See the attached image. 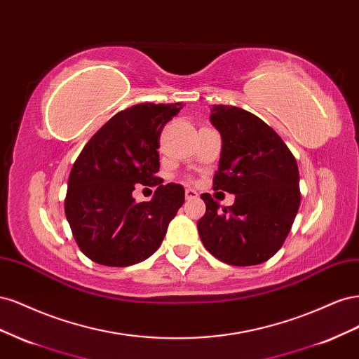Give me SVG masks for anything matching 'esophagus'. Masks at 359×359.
<instances>
[{
    "label": "esophagus",
    "instance_id": "obj_1",
    "mask_svg": "<svg viewBox=\"0 0 359 359\" xmlns=\"http://www.w3.org/2000/svg\"><path fill=\"white\" fill-rule=\"evenodd\" d=\"M198 198V191L193 190V189H186V199L191 201V199H196Z\"/></svg>",
    "mask_w": 359,
    "mask_h": 359
}]
</instances>
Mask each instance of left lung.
I'll return each mask as SVG.
<instances>
[{"mask_svg": "<svg viewBox=\"0 0 359 359\" xmlns=\"http://www.w3.org/2000/svg\"><path fill=\"white\" fill-rule=\"evenodd\" d=\"M210 119L222 136L212 189L235 194V202L220 206L210 193L201 194L206 205L198 222L201 240L224 264L259 265L278 252L297 217V160L283 139L252 112L214 104Z\"/></svg>", "mask_w": 359, "mask_h": 359, "instance_id": "obj_1", "label": "left lung"}]
</instances>
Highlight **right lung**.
I'll return each instance as SVG.
<instances>
[{
    "instance_id": "right-lung-1",
    "label": "right lung",
    "mask_w": 359,
    "mask_h": 359,
    "mask_svg": "<svg viewBox=\"0 0 359 359\" xmlns=\"http://www.w3.org/2000/svg\"><path fill=\"white\" fill-rule=\"evenodd\" d=\"M182 103H142L118 112L83 147L72 168L67 222L82 253L106 266L142 262L160 247L184 203L180 184L156 177L158 137ZM136 183L157 187L149 203L131 196Z\"/></svg>"
}]
</instances>
